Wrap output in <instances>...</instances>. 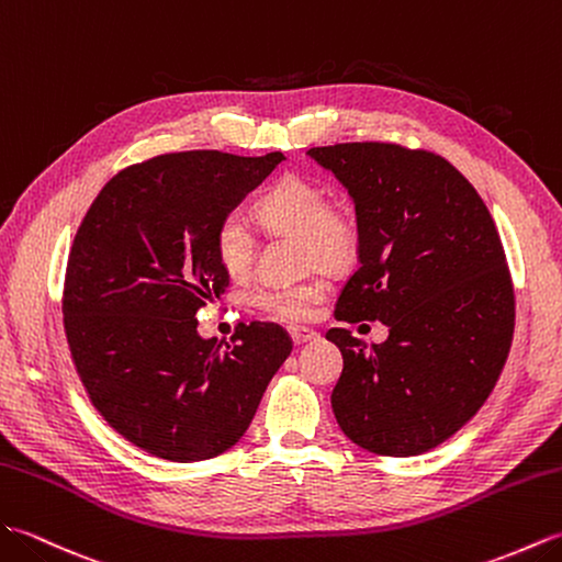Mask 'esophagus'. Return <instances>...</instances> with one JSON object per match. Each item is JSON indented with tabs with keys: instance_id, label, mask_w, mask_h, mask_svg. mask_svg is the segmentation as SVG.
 Masks as SVG:
<instances>
[{
	"instance_id": "34e87169",
	"label": "esophagus",
	"mask_w": 562,
	"mask_h": 562,
	"mask_svg": "<svg viewBox=\"0 0 562 562\" xmlns=\"http://www.w3.org/2000/svg\"><path fill=\"white\" fill-rule=\"evenodd\" d=\"M289 334H291V339H293V344H295V346H303V344H307V341L317 339V334H315V331L301 329V327H291V329H289Z\"/></svg>"
}]
</instances>
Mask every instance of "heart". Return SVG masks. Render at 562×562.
<instances>
[{
    "mask_svg": "<svg viewBox=\"0 0 562 562\" xmlns=\"http://www.w3.org/2000/svg\"><path fill=\"white\" fill-rule=\"evenodd\" d=\"M261 226L273 235H301L303 257L310 267L341 269L351 265L360 247L358 218L351 209L329 204L324 184L283 176L255 202ZM214 255L231 279H245L257 257V235L240 214H228L214 231ZM327 279L310 277L289 285H261L249 293L261 313L281 322H305L313 307L327 295Z\"/></svg>",
    "mask_w": 562,
    "mask_h": 562,
    "instance_id": "1",
    "label": "heart"
}]
</instances>
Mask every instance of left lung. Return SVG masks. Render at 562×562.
<instances>
[{
  "instance_id": "1",
  "label": "left lung",
  "mask_w": 562,
  "mask_h": 562,
  "mask_svg": "<svg viewBox=\"0 0 562 562\" xmlns=\"http://www.w3.org/2000/svg\"><path fill=\"white\" fill-rule=\"evenodd\" d=\"M353 199L360 267L336 301L339 322H382L366 346L334 327L344 356L331 408L348 440L414 457L476 416L515 331L505 249L473 184L438 154L382 142L307 151Z\"/></svg>"
}]
</instances>
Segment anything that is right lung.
<instances>
[{
  "label": "right lung",
  "instance_id": "1",
  "mask_svg": "<svg viewBox=\"0 0 562 562\" xmlns=\"http://www.w3.org/2000/svg\"><path fill=\"white\" fill-rule=\"evenodd\" d=\"M281 160L156 156L120 170L86 211L61 297L71 360L101 416L148 454L190 464L231 450L293 351L279 324H238L226 348L196 334L199 310L231 283L218 221Z\"/></svg>",
  "mask_w": 562,
  "mask_h": 562
}]
</instances>
